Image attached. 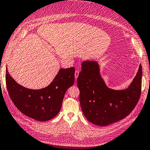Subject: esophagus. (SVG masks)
<instances>
[{
  "label": "esophagus",
  "mask_w": 150,
  "mask_h": 150,
  "mask_svg": "<svg viewBox=\"0 0 150 150\" xmlns=\"http://www.w3.org/2000/svg\"><path fill=\"white\" fill-rule=\"evenodd\" d=\"M79 73V71H78V70H76V71H75V73H74V76H75V78H76V79H77V78H78V77Z\"/></svg>",
  "instance_id": "obj_1"
}]
</instances>
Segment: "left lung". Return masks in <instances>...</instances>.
<instances>
[{"label":"left lung","mask_w":150,"mask_h":150,"mask_svg":"<svg viewBox=\"0 0 150 150\" xmlns=\"http://www.w3.org/2000/svg\"><path fill=\"white\" fill-rule=\"evenodd\" d=\"M77 84L86 119L96 125L107 126L125 118L136 107L141 93L142 66L129 88L115 90L105 85L96 61H84Z\"/></svg>","instance_id":"left-lung-1"}]
</instances>
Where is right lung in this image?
Wrapping results in <instances>:
<instances>
[{
    "instance_id": "right-lung-1",
    "label": "right lung",
    "mask_w": 150,
    "mask_h": 150,
    "mask_svg": "<svg viewBox=\"0 0 150 150\" xmlns=\"http://www.w3.org/2000/svg\"><path fill=\"white\" fill-rule=\"evenodd\" d=\"M74 67L60 69L50 85L32 90L16 83L6 72V83L11 99L21 112L38 121L53 118L59 112L64 95L74 83Z\"/></svg>"
}]
</instances>
